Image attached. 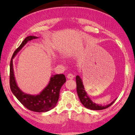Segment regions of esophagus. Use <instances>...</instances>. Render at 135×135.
Masks as SVG:
<instances>
[{"label": "esophagus", "mask_w": 135, "mask_h": 135, "mask_svg": "<svg viewBox=\"0 0 135 135\" xmlns=\"http://www.w3.org/2000/svg\"><path fill=\"white\" fill-rule=\"evenodd\" d=\"M74 77V75L72 74H70H70H68L67 75V78H68V79H73Z\"/></svg>", "instance_id": "34e87169"}]
</instances>
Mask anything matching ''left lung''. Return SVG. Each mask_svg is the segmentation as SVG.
I'll return each mask as SVG.
<instances>
[{
	"label": "left lung",
	"instance_id": "obj_1",
	"mask_svg": "<svg viewBox=\"0 0 135 135\" xmlns=\"http://www.w3.org/2000/svg\"><path fill=\"white\" fill-rule=\"evenodd\" d=\"M76 83H77V94L80 102L82 103V104L84 105V106L87 109L93 110H100L105 109L111 106L115 102V100H116V99H114L110 104L104 105V106H102L101 104H96L95 103L93 102L90 98V97L88 95L87 92L85 90L83 81L79 75L76 76Z\"/></svg>",
	"mask_w": 135,
	"mask_h": 135
}]
</instances>
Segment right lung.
Masks as SVG:
<instances>
[{"mask_svg":"<svg viewBox=\"0 0 135 135\" xmlns=\"http://www.w3.org/2000/svg\"><path fill=\"white\" fill-rule=\"evenodd\" d=\"M38 38L35 36H28L15 51L10 63V87L17 99L26 108L35 112H46L54 108L59 99L61 87L66 81L64 74L52 75L47 85L40 94L32 95L24 93L17 84L14 74L13 60L28 41Z\"/></svg>","mask_w":135,"mask_h":135,"instance_id":"add662e5","label":"right lung"}]
</instances>
